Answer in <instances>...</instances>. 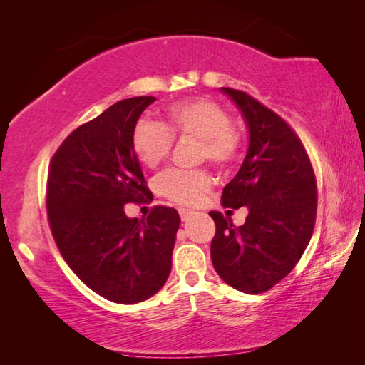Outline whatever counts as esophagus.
Here are the masks:
<instances>
[{
    "label": "esophagus",
    "mask_w": 365,
    "mask_h": 365,
    "mask_svg": "<svg viewBox=\"0 0 365 365\" xmlns=\"http://www.w3.org/2000/svg\"><path fill=\"white\" fill-rule=\"evenodd\" d=\"M178 212H180L182 221H188L192 215H196L192 210H187V208H180V210H178Z\"/></svg>",
    "instance_id": "esophagus-1"
}]
</instances>
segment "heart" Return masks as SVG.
I'll return each instance as SVG.
<instances>
[{"label":"heart","instance_id":"obj_1","mask_svg":"<svg viewBox=\"0 0 365 365\" xmlns=\"http://www.w3.org/2000/svg\"><path fill=\"white\" fill-rule=\"evenodd\" d=\"M229 113L207 98H191L170 105L165 120H139L131 133V147L145 168L155 169L168 158L173 138H196L199 160H208L218 168H226L242 149V135L230 125ZM212 185L204 169H170L158 180V190L166 199L182 205L199 202Z\"/></svg>","mask_w":365,"mask_h":365}]
</instances>
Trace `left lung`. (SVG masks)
Here are the masks:
<instances>
[{"mask_svg": "<svg viewBox=\"0 0 365 365\" xmlns=\"http://www.w3.org/2000/svg\"><path fill=\"white\" fill-rule=\"evenodd\" d=\"M242 113L250 145L237 175L222 190L226 208H247L243 226L210 212L216 234L212 262L224 282L243 293L269 290L290 273L312 237L317 183L297 133L243 91L221 88ZM230 212V210H229Z\"/></svg>", "mask_w": 365, "mask_h": 365, "instance_id": "8db88e82", "label": "left lung"}]
</instances>
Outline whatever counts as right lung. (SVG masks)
<instances>
[{
  "instance_id": "right-lung-1",
  "label": "right lung",
  "mask_w": 365,
  "mask_h": 365,
  "mask_svg": "<svg viewBox=\"0 0 365 365\" xmlns=\"http://www.w3.org/2000/svg\"><path fill=\"white\" fill-rule=\"evenodd\" d=\"M155 97H131L78 127L53 155L46 187L50 229L73 273L100 297L135 304L170 273L180 216L153 207L128 218L123 205L149 196L131 147L139 115Z\"/></svg>"
}]
</instances>
